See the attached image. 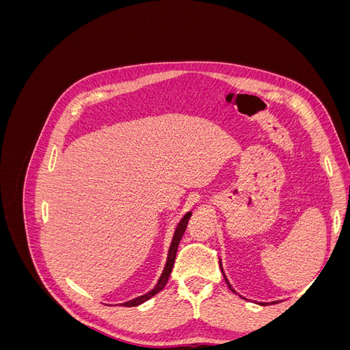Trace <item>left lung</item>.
I'll return each instance as SVG.
<instances>
[{"label":"left lung","instance_id":"left-lung-1","mask_svg":"<svg viewBox=\"0 0 350 350\" xmlns=\"http://www.w3.org/2000/svg\"><path fill=\"white\" fill-rule=\"evenodd\" d=\"M225 280H226V283H228V286H229V289H230V291H232V292H235V291H234V289H232V288H230V284H229V282H228V279H226V278H225Z\"/></svg>","mask_w":350,"mask_h":350}]
</instances>
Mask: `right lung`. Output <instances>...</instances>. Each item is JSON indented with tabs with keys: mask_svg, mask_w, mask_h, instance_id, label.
Returning a JSON list of instances; mask_svg holds the SVG:
<instances>
[{
	"mask_svg": "<svg viewBox=\"0 0 350 350\" xmlns=\"http://www.w3.org/2000/svg\"><path fill=\"white\" fill-rule=\"evenodd\" d=\"M189 217H191V213H187V215L183 217V220L179 221L176 229H175V234H174V238H172V242H171V247H169V252H167L166 266H165V269H163V273H162L161 279H159L157 284L154 286V288H153L149 293L142 295V296H139V298H135V299H131V301H129V302L122 304L124 306H137V305H140V304L146 302L147 299H150L152 296H154L157 292H161V291L165 288V284H166V282H167V279H169V274H171L172 267H174V261H175V257H176V250H178V245H179V241H181V238H183V235H184V232H185V229H187Z\"/></svg>",
	"mask_w": 350,
	"mask_h": 350,
	"instance_id": "right-lung-1",
	"label": "right lung"
}]
</instances>
